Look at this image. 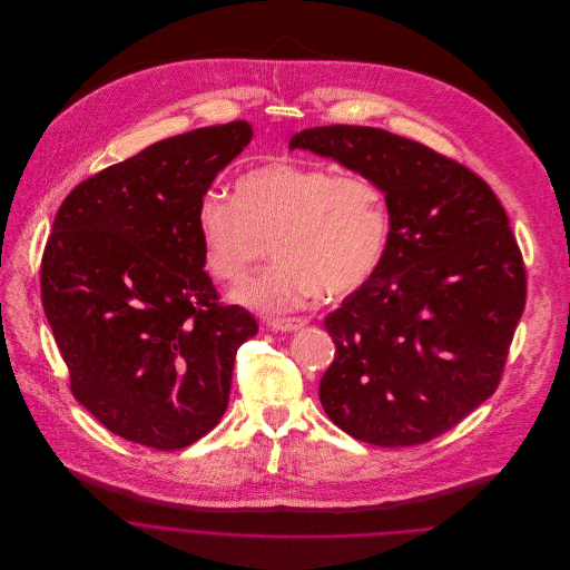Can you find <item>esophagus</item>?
I'll list each match as a JSON object with an SVG mask.
<instances>
[{
	"label": "esophagus",
	"instance_id": "obj_1",
	"mask_svg": "<svg viewBox=\"0 0 570 570\" xmlns=\"http://www.w3.org/2000/svg\"><path fill=\"white\" fill-rule=\"evenodd\" d=\"M267 325L274 332H296V330L305 327L307 321L305 318H269Z\"/></svg>",
	"mask_w": 570,
	"mask_h": 570
}]
</instances>
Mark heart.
Listing matches in <instances>:
<instances>
[{"label": "heart", "mask_w": 570, "mask_h": 570, "mask_svg": "<svg viewBox=\"0 0 570 570\" xmlns=\"http://www.w3.org/2000/svg\"><path fill=\"white\" fill-rule=\"evenodd\" d=\"M195 226L206 272L224 283H240L269 243L274 265L232 298L278 314L364 287L384 258L391 217L384 193L362 175L269 161L240 175L234 197L206 193Z\"/></svg>", "instance_id": "b5f03b06"}]
</instances>
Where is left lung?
I'll return each instance as SVG.
<instances>
[{
    "label": "left lung",
    "instance_id": "obj_1",
    "mask_svg": "<svg viewBox=\"0 0 570 570\" xmlns=\"http://www.w3.org/2000/svg\"><path fill=\"white\" fill-rule=\"evenodd\" d=\"M289 150L371 179L391 217L377 272L325 316L336 351L321 404L362 442H429L499 386L525 305L508 215L470 168L380 128H309Z\"/></svg>",
    "mask_w": 570,
    "mask_h": 570
}]
</instances>
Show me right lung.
Listing matches in <instances>:
<instances>
[{
    "label": "right lung",
    "instance_id": "1",
    "mask_svg": "<svg viewBox=\"0 0 570 570\" xmlns=\"http://www.w3.org/2000/svg\"><path fill=\"white\" fill-rule=\"evenodd\" d=\"M247 121L148 146L78 184L42 256V305L73 397L153 449L206 435L229 404L238 348L256 336L204 272L197 202L252 141Z\"/></svg>",
    "mask_w": 570,
    "mask_h": 570
}]
</instances>
